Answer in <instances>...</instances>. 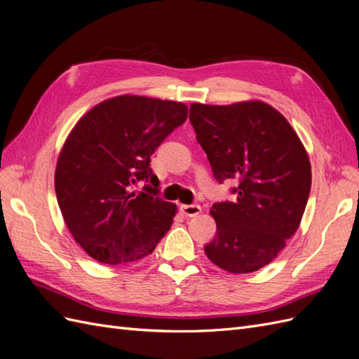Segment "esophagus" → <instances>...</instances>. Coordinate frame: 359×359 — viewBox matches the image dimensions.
Segmentation results:
<instances>
[{"label": "esophagus", "mask_w": 359, "mask_h": 359, "mask_svg": "<svg viewBox=\"0 0 359 359\" xmlns=\"http://www.w3.org/2000/svg\"><path fill=\"white\" fill-rule=\"evenodd\" d=\"M181 212L186 217H196L202 212L199 205H181Z\"/></svg>", "instance_id": "obj_1"}]
</instances>
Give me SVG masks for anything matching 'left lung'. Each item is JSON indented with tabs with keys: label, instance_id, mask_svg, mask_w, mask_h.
Masks as SVG:
<instances>
[{
	"label": "left lung",
	"instance_id": "8db88e82",
	"mask_svg": "<svg viewBox=\"0 0 359 359\" xmlns=\"http://www.w3.org/2000/svg\"><path fill=\"white\" fill-rule=\"evenodd\" d=\"M190 121L214 178L236 180L233 202L214 203L212 264L232 274L264 268L298 231L311 189V165L295 130L260 100L190 104Z\"/></svg>",
	"mask_w": 359,
	"mask_h": 359
}]
</instances>
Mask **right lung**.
<instances>
[{
  "label": "right lung",
  "instance_id": "1",
  "mask_svg": "<svg viewBox=\"0 0 359 359\" xmlns=\"http://www.w3.org/2000/svg\"><path fill=\"white\" fill-rule=\"evenodd\" d=\"M187 104L144 95H116L86 112L57 160L55 193L67 229L93 259L124 265L153 253L177 205L157 198L149 157L187 119Z\"/></svg>",
  "mask_w": 359,
  "mask_h": 359
}]
</instances>
